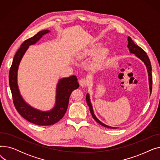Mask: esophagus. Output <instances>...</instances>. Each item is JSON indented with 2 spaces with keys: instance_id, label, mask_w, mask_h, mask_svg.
I'll return each mask as SVG.
<instances>
[{
  "instance_id": "1",
  "label": "esophagus",
  "mask_w": 160,
  "mask_h": 160,
  "mask_svg": "<svg viewBox=\"0 0 160 160\" xmlns=\"http://www.w3.org/2000/svg\"><path fill=\"white\" fill-rule=\"evenodd\" d=\"M79 83H80V85L81 87L85 88L88 85L89 83H88V80H86V78H81L79 80Z\"/></svg>"
}]
</instances>
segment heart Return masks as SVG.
<instances>
[{
    "mask_svg": "<svg viewBox=\"0 0 160 160\" xmlns=\"http://www.w3.org/2000/svg\"><path fill=\"white\" fill-rule=\"evenodd\" d=\"M99 48H100V45H98V44L91 46L89 48L85 50L84 51L82 52V54L80 55V57L81 58H83L88 56H93L97 54L98 51H99ZM108 53V49L106 48H104L102 50H100L99 54H98L97 56L95 59V60L93 61V63L91 65L92 68L93 69H98L100 67V65H102V63L104 60L106 56H107Z\"/></svg>",
    "mask_w": 160,
    "mask_h": 160,
    "instance_id": "b5f03b06",
    "label": "heart"
}]
</instances>
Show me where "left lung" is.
<instances>
[{"label": "left lung", "mask_w": 160, "mask_h": 160, "mask_svg": "<svg viewBox=\"0 0 160 160\" xmlns=\"http://www.w3.org/2000/svg\"><path fill=\"white\" fill-rule=\"evenodd\" d=\"M128 45L127 47L129 49V51L131 54H135V56L138 58L139 60H141L142 62H143L147 67V70L148 72V84H149V89H150V94H151V92H152V67H151V64H150V62L148 58V56H147V53L142 50L141 47H139L138 45H136L134 43V42L132 41V39H131L130 37H128ZM86 102L89 108V110L91 112V114L93 117V118L100 125L103 126L104 127L108 128H118L116 127H110V126H108L105 124H104L103 122H102L100 121L97 117H96V115L93 112V106H92L91 100H90V97H89V94L87 93L86 97Z\"/></svg>", "instance_id": "1"}]
</instances>
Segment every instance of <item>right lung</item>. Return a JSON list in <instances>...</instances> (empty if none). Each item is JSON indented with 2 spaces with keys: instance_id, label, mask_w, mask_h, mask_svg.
<instances>
[{
  "instance_id": "add662e5",
  "label": "right lung",
  "mask_w": 160,
  "mask_h": 160,
  "mask_svg": "<svg viewBox=\"0 0 160 160\" xmlns=\"http://www.w3.org/2000/svg\"><path fill=\"white\" fill-rule=\"evenodd\" d=\"M50 32L48 30L39 32L34 36L25 40L16 52L9 73V83L13 104L17 111L28 121L39 126L52 125L64 116L68 108L72 91L79 87L78 79L74 75L58 80L56 89V101L50 110L41 111L28 104L21 95L18 83V72L20 62L29 46L36 44L43 36Z\"/></svg>"
}]
</instances>
